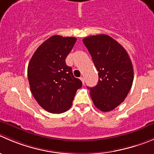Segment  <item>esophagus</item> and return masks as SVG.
<instances>
[{"label": "esophagus", "mask_w": 154, "mask_h": 154, "mask_svg": "<svg viewBox=\"0 0 154 154\" xmlns=\"http://www.w3.org/2000/svg\"><path fill=\"white\" fill-rule=\"evenodd\" d=\"M80 79H81V81L82 82V83H83V84H84V83H85V79H84V77H82H82H80Z\"/></svg>", "instance_id": "esophagus-1"}]
</instances>
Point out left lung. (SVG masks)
Here are the masks:
<instances>
[{"label":"left lung","mask_w":154,"mask_h":154,"mask_svg":"<svg viewBox=\"0 0 154 154\" xmlns=\"http://www.w3.org/2000/svg\"><path fill=\"white\" fill-rule=\"evenodd\" d=\"M98 71L96 86L88 88L94 106L109 112L124 101L134 79L131 59L122 45L107 35H91L83 39Z\"/></svg>","instance_id":"8db88e82"}]
</instances>
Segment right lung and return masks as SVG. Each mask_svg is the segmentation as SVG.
<instances>
[{
  "label": "right lung",
  "instance_id": "obj_1",
  "mask_svg": "<svg viewBox=\"0 0 154 154\" xmlns=\"http://www.w3.org/2000/svg\"><path fill=\"white\" fill-rule=\"evenodd\" d=\"M77 39L54 35L44 42L28 66L30 89L36 101L51 113H62L71 107L82 82L75 78L66 58Z\"/></svg>",
  "mask_w": 154,
  "mask_h": 154
}]
</instances>
